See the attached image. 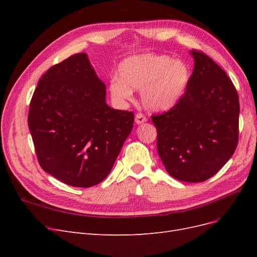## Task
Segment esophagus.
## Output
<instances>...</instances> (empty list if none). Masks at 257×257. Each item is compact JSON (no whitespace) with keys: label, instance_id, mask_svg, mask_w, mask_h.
I'll return each mask as SVG.
<instances>
[{"label":"esophagus","instance_id":"34e87169","mask_svg":"<svg viewBox=\"0 0 257 257\" xmlns=\"http://www.w3.org/2000/svg\"><path fill=\"white\" fill-rule=\"evenodd\" d=\"M146 121H147V118L143 113H137L135 115V122H136V124H138V125H139V124L145 123Z\"/></svg>","mask_w":257,"mask_h":257}]
</instances>
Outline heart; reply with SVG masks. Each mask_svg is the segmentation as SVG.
<instances>
[{
	"label": "heart",
	"mask_w": 257,
	"mask_h": 257,
	"mask_svg": "<svg viewBox=\"0 0 257 257\" xmlns=\"http://www.w3.org/2000/svg\"><path fill=\"white\" fill-rule=\"evenodd\" d=\"M119 77L109 82L111 98L125 104L133 97V90L141 89L144 106L151 111L164 112L178 105L191 81V68L185 61L167 54L143 53L123 60Z\"/></svg>",
	"instance_id": "heart-1"
}]
</instances>
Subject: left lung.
Instances as JSON below:
<instances>
[{"label":"left lung","instance_id":"obj_1","mask_svg":"<svg viewBox=\"0 0 257 257\" xmlns=\"http://www.w3.org/2000/svg\"><path fill=\"white\" fill-rule=\"evenodd\" d=\"M194 69L183 98L169 111L152 115L158 152L177 180L203 182L214 176L238 144L239 97L223 69L205 53L190 51Z\"/></svg>","mask_w":257,"mask_h":257}]
</instances>
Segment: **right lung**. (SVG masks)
<instances>
[{
	"label": "right lung",
	"instance_id": "add662e5",
	"mask_svg": "<svg viewBox=\"0 0 257 257\" xmlns=\"http://www.w3.org/2000/svg\"><path fill=\"white\" fill-rule=\"evenodd\" d=\"M133 123V112L107 105L106 85L83 52L42 76L28 116L42 168L76 188L109 175Z\"/></svg>",
	"mask_w": 257,
	"mask_h": 257
}]
</instances>
